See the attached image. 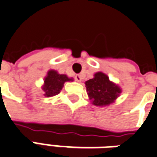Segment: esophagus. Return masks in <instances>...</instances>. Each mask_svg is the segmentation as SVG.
<instances>
[{
	"label": "esophagus",
	"mask_w": 157,
	"mask_h": 157,
	"mask_svg": "<svg viewBox=\"0 0 157 157\" xmlns=\"http://www.w3.org/2000/svg\"><path fill=\"white\" fill-rule=\"evenodd\" d=\"M75 80L77 81V82H81L82 81V77L80 76L79 74H77V75H75Z\"/></svg>",
	"instance_id": "1"
}]
</instances>
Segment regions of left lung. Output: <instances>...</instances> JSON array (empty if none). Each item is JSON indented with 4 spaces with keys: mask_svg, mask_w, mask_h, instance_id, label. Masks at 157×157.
Returning <instances> with one entry per match:
<instances>
[{
    "mask_svg": "<svg viewBox=\"0 0 157 157\" xmlns=\"http://www.w3.org/2000/svg\"><path fill=\"white\" fill-rule=\"evenodd\" d=\"M87 92L93 105L106 106L115 102L121 93L120 87L109 79L102 72H98L94 77L85 82Z\"/></svg>",
    "mask_w": 157,
    "mask_h": 157,
    "instance_id": "left-lung-1",
    "label": "left lung"
}]
</instances>
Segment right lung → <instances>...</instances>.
<instances>
[{
	"mask_svg": "<svg viewBox=\"0 0 157 157\" xmlns=\"http://www.w3.org/2000/svg\"><path fill=\"white\" fill-rule=\"evenodd\" d=\"M67 81H73V78H68L65 74H59L57 71L49 70L44 78V84L42 86L44 96L52 97L58 94L65 82Z\"/></svg>",
	"mask_w": 157,
	"mask_h": 157,
	"instance_id": "add662e5",
	"label": "right lung"
}]
</instances>
